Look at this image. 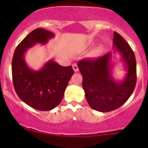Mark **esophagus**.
Instances as JSON below:
<instances>
[{"label": "esophagus", "instance_id": "1", "mask_svg": "<svg viewBox=\"0 0 148 148\" xmlns=\"http://www.w3.org/2000/svg\"><path fill=\"white\" fill-rule=\"evenodd\" d=\"M73 70H74L75 72L78 71V66L76 64H73Z\"/></svg>", "mask_w": 148, "mask_h": 148}]
</instances>
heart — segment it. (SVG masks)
Instances as JSON below:
<instances>
[{
  "label": "heart",
  "mask_w": 148,
  "mask_h": 148,
  "mask_svg": "<svg viewBox=\"0 0 148 148\" xmlns=\"http://www.w3.org/2000/svg\"><path fill=\"white\" fill-rule=\"evenodd\" d=\"M101 53V48L97 47V48H95L94 50L92 51V53H91L90 56H91V57H92V58H95V57L99 56Z\"/></svg>",
  "instance_id": "heart-1"
}]
</instances>
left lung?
Here are the masks:
<instances>
[{
    "label": "left lung",
    "instance_id": "8db88e82",
    "mask_svg": "<svg viewBox=\"0 0 148 148\" xmlns=\"http://www.w3.org/2000/svg\"><path fill=\"white\" fill-rule=\"evenodd\" d=\"M113 46L121 54L126 66L127 74L121 82H116L112 76L110 53L97 58L82 59L78 63L86 99L90 108L99 112H110L122 106L132 95L136 84V61L133 49L116 32Z\"/></svg>",
    "mask_w": 148,
    "mask_h": 148
}]
</instances>
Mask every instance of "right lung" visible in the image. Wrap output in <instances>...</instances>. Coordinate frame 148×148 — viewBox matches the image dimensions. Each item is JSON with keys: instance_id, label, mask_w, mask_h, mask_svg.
<instances>
[{"instance_id": "obj_1", "label": "right lung", "mask_w": 148, "mask_h": 148, "mask_svg": "<svg viewBox=\"0 0 148 148\" xmlns=\"http://www.w3.org/2000/svg\"><path fill=\"white\" fill-rule=\"evenodd\" d=\"M53 37V32L35 29L18 44L12 61L13 85L17 95L23 102L38 110H50L61 103L74 73L71 66H62L52 60L38 71L31 70L26 64L24 54L27 49L38 43L46 44Z\"/></svg>"}]
</instances>
